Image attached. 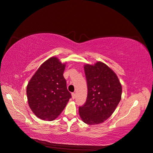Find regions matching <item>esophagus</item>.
<instances>
[{
    "label": "esophagus",
    "mask_w": 153,
    "mask_h": 153,
    "mask_svg": "<svg viewBox=\"0 0 153 153\" xmlns=\"http://www.w3.org/2000/svg\"><path fill=\"white\" fill-rule=\"evenodd\" d=\"M71 97H72V99H74L75 98H76V94H75L74 93H71Z\"/></svg>",
    "instance_id": "obj_1"
}]
</instances>
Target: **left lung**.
Returning <instances> with one entry per match:
<instances>
[{"instance_id":"obj_1","label":"left lung","mask_w":153,"mask_h":153,"mask_svg":"<svg viewBox=\"0 0 153 153\" xmlns=\"http://www.w3.org/2000/svg\"><path fill=\"white\" fill-rule=\"evenodd\" d=\"M87 84L85 103L79 107L81 118L87 124L102 123L114 112L121 100L122 85L116 74L101 62L84 65Z\"/></svg>"}]
</instances>
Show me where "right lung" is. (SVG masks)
<instances>
[{
    "instance_id": "add662e5",
    "label": "right lung",
    "mask_w": 153,
    "mask_h": 153,
    "mask_svg": "<svg viewBox=\"0 0 153 153\" xmlns=\"http://www.w3.org/2000/svg\"><path fill=\"white\" fill-rule=\"evenodd\" d=\"M66 64L56 57L48 58L41 65L27 86L29 106L39 118L56 119L71 97L63 76Z\"/></svg>"
}]
</instances>
